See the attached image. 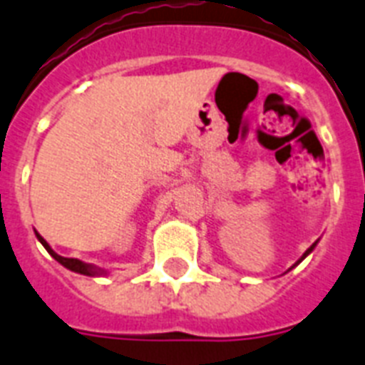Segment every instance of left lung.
I'll use <instances>...</instances> for the list:
<instances>
[{
  "label": "left lung",
  "instance_id": "1",
  "mask_svg": "<svg viewBox=\"0 0 365 365\" xmlns=\"http://www.w3.org/2000/svg\"><path fill=\"white\" fill-rule=\"evenodd\" d=\"M314 246H317V244H312V246H311V248H309V250H307V252H305V254H303V257H301V259H305V257H307V255H309V254H311V252H312V248H314ZM299 259V261H301ZM299 261H297V263H299Z\"/></svg>",
  "mask_w": 365,
  "mask_h": 365
}]
</instances>
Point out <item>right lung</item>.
<instances>
[{
	"label": "right lung",
	"instance_id": "add662e5",
	"mask_svg": "<svg viewBox=\"0 0 365 365\" xmlns=\"http://www.w3.org/2000/svg\"><path fill=\"white\" fill-rule=\"evenodd\" d=\"M37 239H39V242L45 246V250H47L48 254L53 255L54 259L58 261V263H62L66 269H70V271H73V272H81V274H88V277L98 274V269H96V267L88 265V263H83V261H79V259H73V257H62V255H58L56 252H53V248L48 246L47 240L43 239V237H39V235H37Z\"/></svg>",
	"mask_w": 365,
	"mask_h": 365
}]
</instances>
